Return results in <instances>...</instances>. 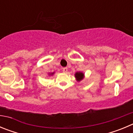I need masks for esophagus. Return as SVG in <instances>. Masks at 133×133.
I'll return each instance as SVG.
<instances>
[{"mask_svg": "<svg viewBox=\"0 0 133 133\" xmlns=\"http://www.w3.org/2000/svg\"><path fill=\"white\" fill-rule=\"evenodd\" d=\"M63 72H65V73H66V72H68V69H67V68H66V67H64V68H63Z\"/></svg>", "mask_w": 133, "mask_h": 133, "instance_id": "1", "label": "esophagus"}]
</instances>
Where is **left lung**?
Listing matches in <instances>:
<instances>
[{
  "label": "left lung",
  "mask_w": 133,
  "mask_h": 133,
  "mask_svg": "<svg viewBox=\"0 0 133 133\" xmlns=\"http://www.w3.org/2000/svg\"><path fill=\"white\" fill-rule=\"evenodd\" d=\"M75 77L77 81H81L83 79V78H84V73H83V72H77L75 73Z\"/></svg>",
  "instance_id": "obj_1"
}]
</instances>
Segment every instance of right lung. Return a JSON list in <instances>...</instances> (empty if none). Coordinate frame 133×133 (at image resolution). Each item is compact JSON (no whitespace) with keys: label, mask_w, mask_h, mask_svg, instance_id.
Wrapping results in <instances>:
<instances>
[{"label":"right lung","mask_w":133,"mask_h":133,"mask_svg":"<svg viewBox=\"0 0 133 133\" xmlns=\"http://www.w3.org/2000/svg\"><path fill=\"white\" fill-rule=\"evenodd\" d=\"M54 74V72H52V73H50L49 74V75H52Z\"/></svg>","instance_id":"1"}]
</instances>
